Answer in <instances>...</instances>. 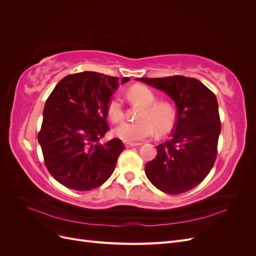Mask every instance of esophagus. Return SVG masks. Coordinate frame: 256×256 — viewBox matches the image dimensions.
Instances as JSON below:
<instances>
[{
  "label": "esophagus",
  "mask_w": 256,
  "mask_h": 256,
  "mask_svg": "<svg viewBox=\"0 0 256 256\" xmlns=\"http://www.w3.org/2000/svg\"><path fill=\"white\" fill-rule=\"evenodd\" d=\"M141 145L140 143H132V142H126L125 143V146L127 147V148H129V147H134V146H138Z\"/></svg>",
  "instance_id": "1"
}]
</instances>
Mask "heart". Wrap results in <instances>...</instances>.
Instances as JSON below:
<instances>
[{
	"mask_svg": "<svg viewBox=\"0 0 256 256\" xmlns=\"http://www.w3.org/2000/svg\"><path fill=\"white\" fill-rule=\"evenodd\" d=\"M128 97L132 104L144 108L138 113L140 122H124L115 129V134L126 142L145 140L154 134H164L172 129L175 110L168 102H157L154 92L144 85H134L128 90ZM106 112L112 122H120L125 118V109L120 96H113L106 106Z\"/></svg>",
	"mask_w": 256,
	"mask_h": 256,
	"instance_id": "heart-1",
	"label": "heart"
}]
</instances>
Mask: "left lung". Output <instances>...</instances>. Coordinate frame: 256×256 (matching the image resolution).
I'll return each instance as SVG.
<instances>
[{
  "mask_svg": "<svg viewBox=\"0 0 256 256\" xmlns=\"http://www.w3.org/2000/svg\"><path fill=\"white\" fill-rule=\"evenodd\" d=\"M136 80L166 92L177 108L172 138L156 146L157 156L145 164V174L168 194L187 192L205 180L218 154L221 122L216 95L184 76Z\"/></svg>",
  "mask_w": 256,
  "mask_h": 256,
  "instance_id": "1",
  "label": "left lung"
}]
</instances>
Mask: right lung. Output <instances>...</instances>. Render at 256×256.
Segmentation results:
<instances>
[{"label":"right lung","mask_w":256,"mask_h":256,"mask_svg":"<svg viewBox=\"0 0 256 256\" xmlns=\"http://www.w3.org/2000/svg\"><path fill=\"white\" fill-rule=\"evenodd\" d=\"M118 78L94 72L68 74L48 97L38 142L50 174L65 187L88 191L102 186L116 166L124 144L112 138L106 106L118 88ZM129 78H122V83Z\"/></svg>","instance_id":"1"}]
</instances>
